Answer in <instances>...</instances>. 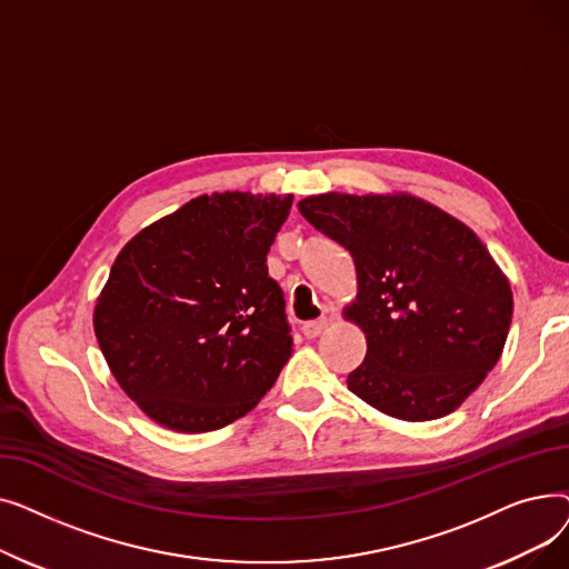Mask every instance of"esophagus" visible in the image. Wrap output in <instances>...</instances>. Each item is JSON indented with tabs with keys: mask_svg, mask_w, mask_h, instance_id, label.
Masks as SVG:
<instances>
[{
	"mask_svg": "<svg viewBox=\"0 0 569 569\" xmlns=\"http://www.w3.org/2000/svg\"><path fill=\"white\" fill-rule=\"evenodd\" d=\"M325 327H327V318H318V320H309V322H305L302 332H305V337H307V339H316V337H320V335H322Z\"/></svg>",
	"mask_w": 569,
	"mask_h": 569,
	"instance_id": "obj_1",
	"label": "esophagus"
}]
</instances>
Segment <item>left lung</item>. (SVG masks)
<instances>
[{
	"label": "left lung",
	"instance_id": "8db88e82",
	"mask_svg": "<svg viewBox=\"0 0 569 569\" xmlns=\"http://www.w3.org/2000/svg\"><path fill=\"white\" fill-rule=\"evenodd\" d=\"M302 217L352 256L367 357L348 390L376 410L427 422L457 410L500 360L512 288L466 223L408 193H320Z\"/></svg>",
	"mask_w": 569,
	"mask_h": 569
}]
</instances>
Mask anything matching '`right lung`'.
I'll use <instances>...</instances> for the list:
<instances>
[{
    "label": "right lung",
    "instance_id": "obj_1",
    "mask_svg": "<svg viewBox=\"0 0 569 569\" xmlns=\"http://www.w3.org/2000/svg\"><path fill=\"white\" fill-rule=\"evenodd\" d=\"M292 196H200L119 251L94 332L119 387L157 425L204 433L244 417L292 352L267 253Z\"/></svg>",
    "mask_w": 569,
    "mask_h": 569
}]
</instances>
